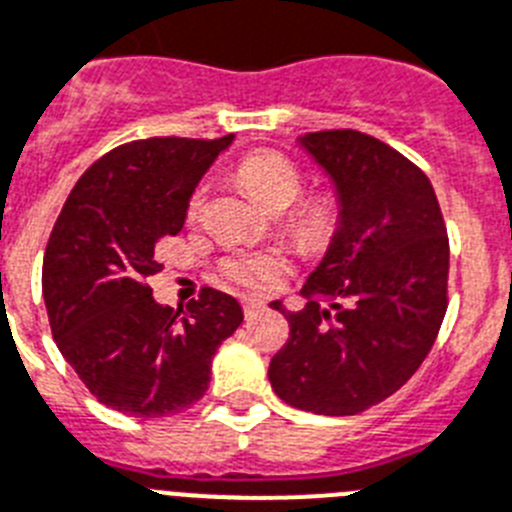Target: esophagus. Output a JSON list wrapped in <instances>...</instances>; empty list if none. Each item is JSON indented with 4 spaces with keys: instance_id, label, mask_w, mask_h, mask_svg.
Segmentation results:
<instances>
[{
    "instance_id": "34e87169",
    "label": "esophagus",
    "mask_w": 512,
    "mask_h": 512,
    "mask_svg": "<svg viewBox=\"0 0 512 512\" xmlns=\"http://www.w3.org/2000/svg\"><path fill=\"white\" fill-rule=\"evenodd\" d=\"M261 310H264V303L256 298H246L243 300V313H246V318H253V316H259Z\"/></svg>"
}]
</instances>
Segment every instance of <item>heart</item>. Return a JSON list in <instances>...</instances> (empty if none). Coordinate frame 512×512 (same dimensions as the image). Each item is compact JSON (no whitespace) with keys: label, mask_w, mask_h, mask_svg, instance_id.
I'll list each match as a JSON object with an SVG mask.
<instances>
[{"label":"heart","mask_w":512,"mask_h":512,"mask_svg":"<svg viewBox=\"0 0 512 512\" xmlns=\"http://www.w3.org/2000/svg\"><path fill=\"white\" fill-rule=\"evenodd\" d=\"M240 183L246 186L253 202L269 212H282L290 207L303 191V176H300L298 165L292 163L290 157L279 155V152H256L248 155L238 168ZM207 196V186H199L191 196L189 212L199 214ZM339 225V204L334 196H313L308 202L298 207L292 214L290 230L295 238L308 248H321L331 240ZM285 269L282 259L272 253H259V256H235L225 264V274L233 282L243 287H264L272 282L279 272Z\"/></svg>","instance_id":"1"}]
</instances>
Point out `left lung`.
Returning a JSON list of instances; mask_svg holds the SVG:
<instances>
[{
	"label": "left lung",
	"instance_id": "8db88e82",
	"mask_svg": "<svg viewBox=\"0 0 512 512\" xmlns=\"http://www.w3.org/2000/svg\"><path fill=\"white\" fill-rule=\"evenodd\" d=\"M298 147L326 173L339 225L269 362L285 404L349 417L399 391L435 344L448 292V235L432 183L401 152L362 131H316Z\"/></svg>",
	"mask_w": 512,
	"mask_h": 512
}]
</instances>
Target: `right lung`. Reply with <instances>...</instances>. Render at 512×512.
Listing matches in <instances>:
<instances>
[{"mask_svg":"<svg viewBox=\"0 0 512 512\" xmlns=\"http://www.w3.org/2000/svg\"><path fill=\"white\" fill-rule=\"evenodd\" d=\"M222 139L152 137L121 144L85 170L43 256V300L54 342L100 404L129 417H168L204 396L214 352L243 323L227 292L173 313L155 303V246L181 233L191 194Z\"/></svg>","mask_w":512,"mask_h":512,"instance_id":"obj_1","label":"right lung"}]
</instances>
